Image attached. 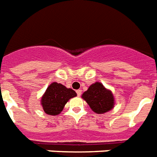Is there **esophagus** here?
Listing matches in <instances>:
<instances>
[{"mask_svg":"<svg viewBox=\"0 0 157 157\" xmlns=\"http://www.w3.org/2000/svg\"><path fill=\"white\" fill-rule=\"evenodd\" d=\"M76 93H77L78 96H80L82 94V90H76Z\"/></svg>","mask_w":157,"mask_h":157,"instance_id":"34e87169","label":"esophagus"}]
</instances>
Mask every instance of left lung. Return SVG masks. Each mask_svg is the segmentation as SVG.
<instances>
[{
    "mask_svg": "<svg viewBox=\"0 0 157 157\" xmlns=\"http://www.w3.org/2000/svg\"><path fill=\"white\" fill-rule=\"evenodd\" d=\"M82 98L86 101L93 111L97 114H103L114 107L115 99L110 90L104 87L103 84L96 82L90 85Z\"/></svg>",
    "mask_w": 157,
    "mask_h": 157,
    "instance_id": "obj_1",
    "label": "left lung"
}]
</instances>
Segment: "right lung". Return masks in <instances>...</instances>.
Here are the masks:
<instances>
[{"instance_id": "1", "label": "right lung", "mask_w": 157, "mask_h": 157, "mask_svg": "<svg viewBox=\"0 0 157 157\" xmlns=\"http://www.w3.org/2000/svg\"><path fill=\"white\" fill-rule=\"evenodd\" d=\"M76 95L75 91L71 88L58 82H52L41 97V106L47 115L57 116L63 111L68 100Z\"/></svg>"}]
</instances>
